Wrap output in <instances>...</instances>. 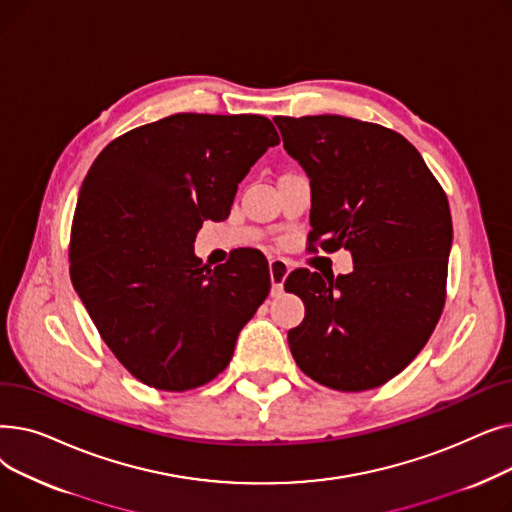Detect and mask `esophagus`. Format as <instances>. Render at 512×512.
Instances as JSON below:
<instances>
[{
    "instance_id": "1",
    "label": "esophagus",
    "mask_w": 512,
    "mask_h": 512,
    "mask_svg": "<svg viewBox=\"0 0 512 512\" xmlns=\"http://www.w3.org/2000/svg\"><path fill=\"white\" fill-rule=\"evenodd\" d=\"M288 272H290V265H288L286 259H282V257H272L270 259V278H272V294H274V297H278V294L282 292Z\"/></svg>"
}]
</instances>
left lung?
I'll list each match as a JSON object with an SVG mask.
<instances>
[{"label":"left lung","instance_id":"1","mask_svg":"<svg viewBox=\"0 0 512 512\" xmlns=\"http://www.w3.org/2000/svg\"><path fill=\"white\" fill-rule=\"evenodd\" d=\"M284 149L311 178V242L348 249L355 270H294L305 303L288 332L305 375L340 392L390 382L432 336L446 303L452 220L444 188L402 134L344 116H276ZM317 251V249H315Z\"/></svg>","mask_w":512,"mask_h":512}]
</instances>
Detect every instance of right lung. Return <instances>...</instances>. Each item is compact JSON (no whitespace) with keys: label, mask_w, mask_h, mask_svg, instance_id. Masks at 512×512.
<instances>
[{"label":"right lung","mask_w":512,"mask_h":512,"mask_svg":"<svg viewBox=\"0 0 512 512\" xmlns=\"http://www.w3.org/2000/svg\"><path fill=\"white\" fill-rule=\"evenodd\" d=\"M280 143L257 114H174L107 145L80 186L70 278L116 359L155 390L186 392L228 367L270 294L257 257L209 270L193 253L203 220H226L238 182Z\"/></svg>","instance_id":"obj_1"}]
</instances>
